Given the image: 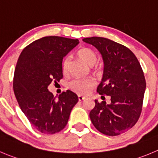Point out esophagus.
Listing matches in <instances>:
<instances>
[{
	"label": "esophagus",
	"mask_w": 158,
	"mask_h": 158,
	"mask_svg": "<svg viewBox=\"0 0 158 158\" xmlns=\"http://www.w3.org/2000/svg\"><path fill=\"white\" fill-rule=\"evenodd\" d=\"M85 99V97H83V96L81 95H78V100L80 101V102H82V101H84Z\"/></svg>",
	"instance_id": "esophagus-1"
}]
</instances>
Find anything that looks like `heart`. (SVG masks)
<instances>
[{"label":"heart","instance_id":"b5f03b06","mask_svg":"<svg viewBox=\"0 0 158 158\" xmlns=\"http://www.w3.org/2000/svg\"><path fill=\"white\" fill-rule=\"evenodd\" d=\"M77 56L88 66H94L98 61V56L94 51L89 48H82L77 53ZM70 58L69 56L64 58L62 62V72L64 75H67L70 71ZM95 81L91 77L73 79L69 82L68 88L73 92L81 95L88 94L95 86Z\"/></svg>","mask_w":158,"mask_h":158}]
</instances>
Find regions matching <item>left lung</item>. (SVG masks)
Here are the masks:
<instances>
[{
    "label": "left lung",
    "instance_id": "8db88e82",
    "mask_svg": "<svg viewBox=\"0 0 158 158\" xmlns=\"http://www.w3.org/2000/svg\"><path fill=\"white\" fill-rule=\"evenodd\" d=\"M83 41L94 46L102 56L104 72L97 92L111 98L109 104L94 100L90 118L102 133L118 136L139 119L146 89L143 72L136 56L125 46L102 37L85 38Z\"/></svg>",
    "mask_w": 158,
    "mask_h": 158
}]
</instances>
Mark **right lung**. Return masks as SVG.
Instances as JSON below:
<instances>
[{
    "mask_svg": "<svg viewBox=\"0 0 158 158\" xmlns=\"http://www.w3.org/2000/svg\"><path fill=\"white\" fill-rule=\"evenodd\" d=\"M78 43V40L46 36L30 43L19 56L13 89L22 111L40 133L61 131L78 102L77 95L70 90L58 99L48 90L51 82L63 78V59Z\"/></svg>",
    "mask_w": 158,
    "mask_h": 158,
    "instance_id": "right-lung-1",
    "label": "right lung"
}]
</instances>
